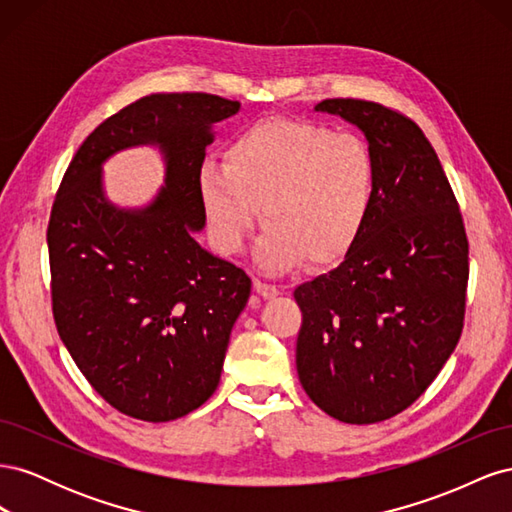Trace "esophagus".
Returning <instances> with one entry per match:
<instances>
[{"label": "esophagus", "instance_id": "1", "mask_svg": "<svg viewBox=\"0 0 512 512\" xmlns=\"http://www.w3.org/2000/svg\"><path fill=\"white\" fill-rule=\"evenodd\" d=\"M254 290L260 294V297H265V299H273V297H277V294H280V288H277L275 284L262 282V280L254 282Z\"/></svg>", "mask_w": 512, "mask_h": 512}]
</instances>
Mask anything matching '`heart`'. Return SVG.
I'll list each match as a JSON object with an SVG mask.
<instances>
[{"label": "heart", "instance_id": "heart-1", "mask_svg": "<svg viewBox=\"0 0 512 512\" xmlns=\"http://www.w3.org/2000/svg\"><path fill=\"white\" fill-rule=\"evenodd\" d=\"M198 196L215 247L237 254L258 220L256 260L286 271L305 258L327 265L361 237L376 198V160L354 132L314 121L267 117L228 143L224 162L198 170Z\"/></svg>", "mask_w": 512, "mask_h": 512}]
</instances>
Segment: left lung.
I'll return each mask as SVG.
<instances>
[{"mask_svg": "<svg viewBox=\"0 0 512 512\" xmlns=\"http://www.w3.org/2000/svg\"><path fill=\"white\" fill-rule=\"evenodd\" d=\"M316 111L354 123L376 160V198L339 267L294 290L297 371L314 404L350 425L386 421L421 397L466 316L468 237L444 168L416 123L378 102Z\"/></svg>", "mask_w": 512, "mask_h": 512, "instance_id": "1", "label": "left lung"}]
</instances>
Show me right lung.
<instances>
[{
  "label": "right lung",
  "instance_id": "1",
  "mask_svg": "<svg viewBox=\"0 0 512 512\" xmlns=\"http://www.w3.org/2000/svg\"><path fill=\"white\" fill-rule=\"evenodd\" d=\"M211 94H153L91 132L66 170L46 243L61 342L119 412L166 423L220 384L232 324L250 299L243 269L194 241L205 226L198 170L211 126L239 111ZM158 144L167 185L145 210H119L101 190L113 152Z\"/></svg>",
  "mask_w": 512,
  "mask_h": 512
}]
</instances>
